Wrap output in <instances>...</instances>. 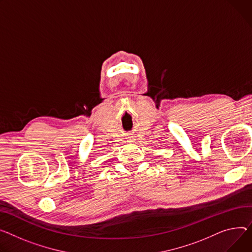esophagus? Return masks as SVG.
I'll list each match as a JSON object with an SVG mask.
<instances>
[{
	"label": "esophagus",
	"mask_w": 252,
	"mask_h": 252,
	"mask_svg": "<svg viewBox=\"0 0 252 252\" xmlns=\"http://www.w3.org/2000/svg\"><path fill=\"white\" fill-rule=\"evenodd\" d=\"M127 139H128L129 141H131V142L133 141V136L131 135V133H129V135H127Z\"/></svg>",
	"instance_id": "1"
}]
</instances>
